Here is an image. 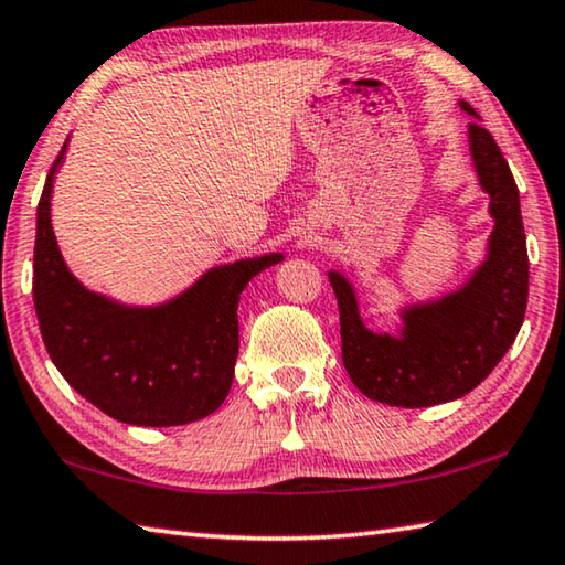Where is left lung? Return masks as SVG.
<instances>
[{
    "label": "left lung",
    "instance_id": "obj_1",
    "mask_svg": "<svg viewBox=\"0 0 565 565\" xmlns=\"http://www.w3.org/2000/svg\"><path fill=\"white\" fill-rule=\"evenodd\" d=\"M469 116L479 114L467 102ZM469 151L489 193L487 257L459 290L402 308L397 334L372 332L360 318L352 282L330 270L340 308L342 362L364 397L390 407H431L459 399L489 377L516 340L529 302V253L519 188L493 136L469 124Z\"/></svg>",
    "mask_w": 565,
    "mask_h": 565
}]
</instances>
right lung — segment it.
<instances>
[{
	"label": "right lung",
	"instance_id": "right-lung-1",
	"mask_svg": "<svg viewBox=\"0 0 565 565\" xmlns=\"http://www.w3.org/2000/svg\"><path fill=\"white\" fill-rule=\"evenodd\" d=\"M36 207L34 308L46 352L94 407L134 427H178L213 414L231 392L237 302L282 253L211 267L173 300L136 308L86 290L68 270L52 227L54 175Z\"/></svg>",
	"mask_w": 565,
	"mask_h": 565
}]
</instances>
